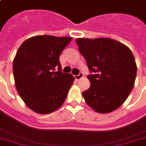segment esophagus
<instances>
[{
	"label": "esophagus",
	"mask_w": 146,
	"mask_h": 146,
	"mask_svg": "<svg viewBox=\"0 0 146 146\" xmlns=\"http://www.w3.org/2000/svg\"><path fill=\"white\" fill-rule=\"evenodd\" d=\"M84 74L82 73H80L78 75H76V76H74L75 78L76 79V80H78V79H80V78H82V77H83Z\"/></svg>",
	"instance_id": "obj_1"
}]
</instances>
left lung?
Instances as JSON below:
<instances>
[{
    "label": "left lung",
    "instance_id": "8db88e82",
    "mask_svg": "<svg viewBox=\"0 0 146 146\" xmlns=\"http://www.w3.org/2000/svg\"><path fill=\"white\" fill-rule=\"evenodd\" d=\"M78 50L86 59L90 87L82 92L86 103L98 113L120 107L132 90L137 65L131 50L110 38H78Z\"/></svg>",
    "mask_w": 146,
    "mask_h": 146
}]
</instances>
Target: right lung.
Here are the masks:
<instances>
[{"instance_id":"1","label":"right lung","mask_w":146,"mask_h":146,"mask_svg":"<svg viewBox=\"0 0 146 146\" xmlns=\"http://www.w3.org/2000/svg\"><path fill=\"white\" fill-rule=\"evenodd\" d=\"M72 39L32 36L17 50L13 62L16 89L26 106L36 113H51L65 101L75 78L62 72L59 59Z\"/></svg>"}]
</instances>
